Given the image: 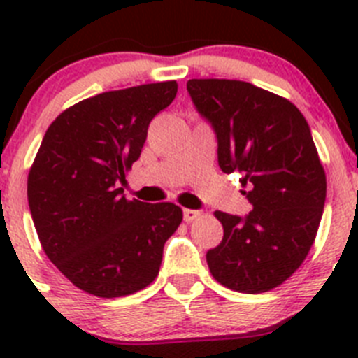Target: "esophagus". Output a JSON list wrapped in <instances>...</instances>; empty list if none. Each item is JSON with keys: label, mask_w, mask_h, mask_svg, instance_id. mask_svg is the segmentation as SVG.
Instances as JSON below:
<instances>
[{"label": "esophagus", "mask_w": 358, "mask_h": 358, "mask_svg": "<svg viewBox=\"0 0 358 358\" xmlns=\"http://www.w3.org/2000/svg\"><path fill=\"white\" fill-rule=\"evenodd\" d=\"M201 211H195V210H185L182 217H185V222H194L197 218H201Z\"/></svg>", "instance_id": "obj_1"}]
</instances>
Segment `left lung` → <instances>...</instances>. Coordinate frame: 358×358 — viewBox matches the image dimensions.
Listing matches in <instances>:
<instances>
[{
  "instance_id": "8db88e82",
  "label": "left lung",
  "mask_w": 358,
  "mask_h": 358,
  "mask_svg": "<svg viewBox=\"0 0 358 358\" xmlns=\"http://www.w3.org/2000/svg\"><path fill=\"white\" fill-rule=\"evenodd\" d=\"M195 107L211 123L218 166L242 173L245 218L215 211L224 238L206 255L210 273L236 292L276 289L301 267L327 201V173L301 110L242 80L192 78Z\"/></svg>"
}]
</instances>
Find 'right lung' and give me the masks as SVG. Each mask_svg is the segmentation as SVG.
<instances>
[{"instance_id":"obj_1","label":"right lung","mask_w":358,"mask_h":358,"mask_svg":"<svg viewBox=\"0 0 358 358\" xmlns=\"http://www.w3.org/2000/svg\"><path fill=\"white\" fill-rule=\"evenodd\" d=\"M176 94V80L100 93L62 110L44 134L28 206L46 256L84 292L131 296L159 273L182 210L129 201L118 182L140 157L148 123Z\"/></svg>"}]
</instances>
